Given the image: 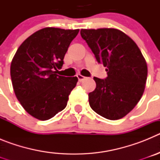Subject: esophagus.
I'll list each match as a JSON object with an SVG mask.
<instances>
[{
  "instance_id": "esophagus-1",
  "label": "esophagus",
  "mask_w": 160,
  "mask_h": 160,
  "mask_svg": "<svg viewBox=\"0 0 160 160\" xmlns=\"http://www.w3.org/2000/svg\"><path fill=\"white\" fill-rule=\"evenodd\" d=\"M77 78H78V81H79V82H82L83 80H84V79L86 78H85L84 76L81 75V74H78Z\"/></svg>"
}]
</instances>
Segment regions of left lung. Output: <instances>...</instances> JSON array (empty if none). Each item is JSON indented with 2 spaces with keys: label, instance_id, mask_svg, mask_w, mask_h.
I'll list each match as a JSON object with an SVG mask.
<instances>
[{
  "label": "left lung",
  "instance_id": "obj_1",
  "mask_svg": "<svg viewBox=\"0 0 160 160\" xmlns=\"http://www.w3.org/2000/svg\"><path fill=\"white\" fill-rule=\"evenodd\" d=\"M98 63L107 67L105 79L94 78L96 88L89 94L94 111L110 120L123 118L139 102L145 89L148 66L130 37L117 29H81Z\"/></svg>",
  "mask_w": 160,
  "mask_h": 160
}]
</instances>
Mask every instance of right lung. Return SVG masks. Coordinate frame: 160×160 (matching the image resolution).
<instances>
[{"instance_id":"right-lung-1","label":"right lung","mask_w":160,"mask_h":160,"mask_svg":"<svg viewBox=\"0 0 160 160\" xmlns=\"http://www.w3.org/2000/svg\"><path fill=\"white\" fill-rule=\"evenodd\" d=\"M79 29L46 27L32 33L17 50L10 66L12 87L26 112L42 121L67 105L77 77L57 74L70 44Z\"/></svg>"}]
</instances>
